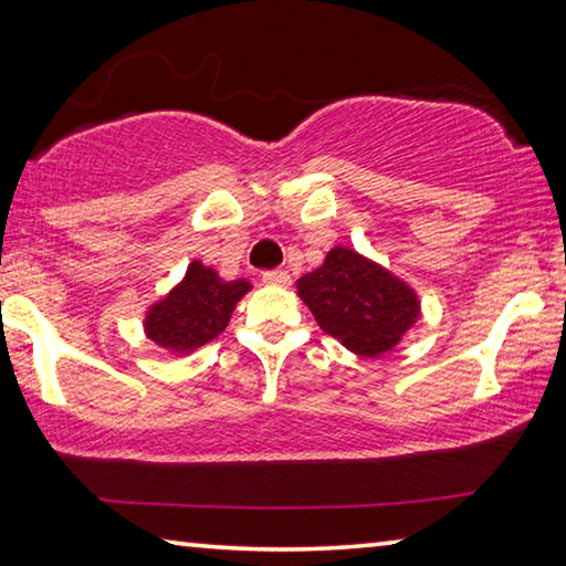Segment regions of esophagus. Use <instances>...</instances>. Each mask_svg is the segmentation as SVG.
Wrapping results in <instances>:
<instances>
[{
    "instance_id": "1",
    "label": "esophagus",
    "mask_w": 566,
    "mask_h": 566,
    "mask_svg": "<svg viewBox=\"0 0 566 566\" xmlns=\"http://www.w3.org/2000/svg\"><path fill=\"white\" fill-rule=\"evenodd\" d=\"M262 282L264 284H272V286H290L292 284V276L286 274L284 270H270L262 274Z\"/></svg>"
}]
</instances>
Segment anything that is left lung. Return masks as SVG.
<instances>
[{
  "instance_id": "obj_1",
  "label": "left lung",
  "mask_w": 566,
  "mask_h": 566,
  "mask_svg": "<svg viewBox=\"0 0 566 566\" xmlns=\"http://www.w3.org/2000/svg\"><path fill=\"white\" fill-rule=\"evenodd\" d=\"M296 294L329 337L367 359L395 349L421 314L419 294L401 276L342 244L296 280Z\"/></svg>"
}]
</instances>
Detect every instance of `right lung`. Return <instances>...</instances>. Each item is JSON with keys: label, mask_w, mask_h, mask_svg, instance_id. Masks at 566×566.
I'll list each match as a JSON object with an SVG mask.
<instances>
[{"label": "right lung", "mask_w": 566, "mask_h": 566, "mask_svg": "<svg viewBox=\"0 0 566 566\" xmlns=\"http://www.w3.org/2000/svg\"><path fill=\"white\" fill-rule=\"evenodd\" d=\"M252 290L247 280L227 282L214 266L189 262L181 282L147 306L145 334L169 354H191L227 329L237 302Z\"/></svg>", "instance_id": "obj_1"}]
</instances>
